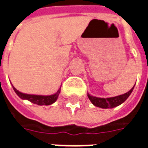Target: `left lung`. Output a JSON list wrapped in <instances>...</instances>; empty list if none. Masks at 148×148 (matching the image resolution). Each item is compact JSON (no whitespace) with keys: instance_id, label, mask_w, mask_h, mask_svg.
Returning a JSON list of instances; mask_svg holds the SVG:
<instances>
[{"instance_id":"left-lung-1","label":"left lung","mask_w":148,"mask_h":148,"mask_svg":"<svg viewBox=\"0 0 148 148\" xmlns=\"http://www.w3.org/2000/svg\"><path fill=\"white\" fill-rule=\"evenodd\" d=\"M134 86L127 93L116 97H106V98L97 97L90 95L89 93H87V96L94 106L99 107L101 109H112V108H115V107L121 105L127 99V97L130 96V94L132 92Z\"/></svg>"}]
</instances>
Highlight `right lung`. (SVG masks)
Returning <instances> with one entry per match:
<instances>
[{
    "label": "right lung",
    "mask_w": 148,
    "mask_h": 148,
    "mask_svg": "<svg viewBox=\"0 0 148 148\" xmlns=\"http://www.w3.org/2000/svg\"><path fill=\"white\" fill-rule=\"evenodd\" d=\"M15 93L17 94V96L23 100H27L30 102L38 105V106H50L55 103L58 99V95L60 93L61 87L58 90L51 95H37V94H27V93H22L17 90L12 86Z\"/></svg>",
    "instance_id": "1"
}]
</instances>
